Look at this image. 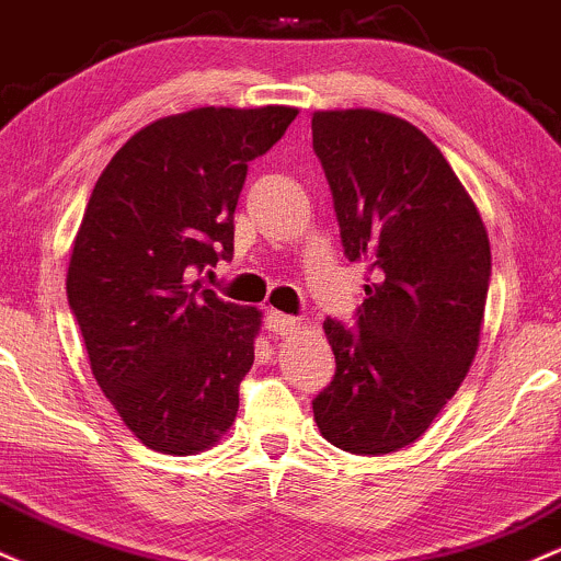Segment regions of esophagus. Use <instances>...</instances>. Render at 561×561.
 <instances>
[{
	"instance_id": "1",
	"label": "esophagus",
	"mask_w": 561,
	"mask_h": 561,
	"mask_svg": "<svg viewBox=\"0 0 561 561\" xmlns=\"http://www.w3.org/2000/svg\"><path fill=\"white\" fill-rule=\"evenodd\" d=\"M264 325H267V331L278 333V336H286V333H291L294 329L299 325L297 318H291V314H283L278 310H267V318H264Z\"/></svg>"
}]
</instances>
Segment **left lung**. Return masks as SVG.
<instances>
[{
    "mask_svg": "<svg viewBox=\"0 0 561 561\" xmlns=\"http://www.w3.org/2000/svg\"><path fill=\"white\" fill-rule=\"evenodd\" d=\"M312 148L344 254L368 270L357 331L323 323L336 376L312 400L314 424L336 448L381 456L416 443L467 379L488 301V230L437 145L405 118L314 111Z\"/></svg>",
    "mask_w": 561,
    "mask_h": 561,
    "instance_id": "8db88e82",
    "label": "left lung"
}]
</instances>
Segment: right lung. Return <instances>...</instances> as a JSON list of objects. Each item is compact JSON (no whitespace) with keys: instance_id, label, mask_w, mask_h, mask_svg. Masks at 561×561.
Wrapping results in <instances>:
<instances>
[{"instance_id":"1","label":"right lung","mask_w":561,"mask_h":561,"mask_svg":"<svg viewBox=\"0 0 561 561\" xmlns=\"http://www.w3.org/2000/svg\"><path fill=\"white\" fill-rule=\"evenodd\" d=\"M297 108H193L116 150L81 217L68 305L92 374L150 450L193 456L228 434L254 365L262 312L193 280L232 256V214L249 161Z\"/></svg>"}]
</instances>
